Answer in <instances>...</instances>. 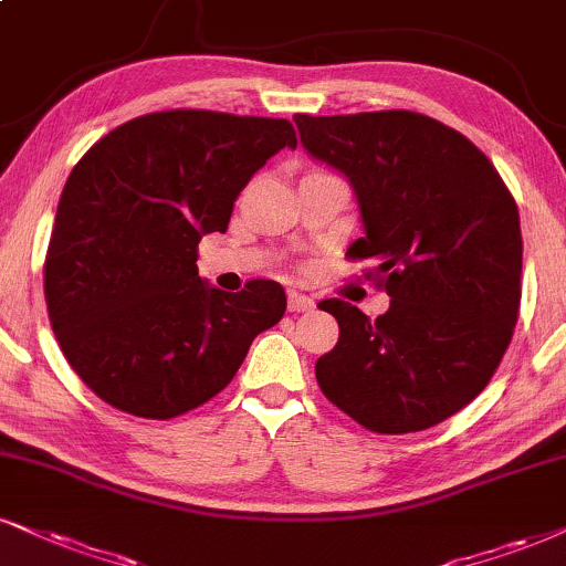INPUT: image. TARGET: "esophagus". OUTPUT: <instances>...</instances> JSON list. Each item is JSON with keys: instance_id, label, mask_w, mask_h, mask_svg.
<instances>
[{"instance_id": "34e87169", "label": "esophagus", "mask_w": 566, "mask_h": 566, "mask_svg": "<svg viewBox=\"0 0 566 566\" xmlns=\"http://www.w3.org/2000/svg\"><path fill=\"white\" fill-rule=\"evenodd\" d=\"M315 310V298L304 296V294H296V291H291L289 294V312H312Z\"/></svg>"}]
</instances>
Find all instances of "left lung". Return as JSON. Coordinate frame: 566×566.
Instances as JSON below:
<instances>
[{"mask_svg": "<svg viewBox=\"0 0 566 566\" xmlns=\"http://www.w3.org/2000/svg\"><path fill=\"white\" fill-rule=\"evenodd\" d=\"M304 151L352 186L361 239L390 306L369 319L327 298L340 336L317 359L323 394L375 432H417L457 415L504 357L522 296V233L512 193L470 138L390 109L294 115ZM369 272V275H373Z\"/></svg>", "mask_w": 566, "mask_h": 566, "instance_id": "obj_1", "label": "left lung"}]
</instances>
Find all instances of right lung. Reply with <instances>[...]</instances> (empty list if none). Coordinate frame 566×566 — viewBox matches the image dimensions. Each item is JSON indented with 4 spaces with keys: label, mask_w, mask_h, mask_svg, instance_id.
Segmentation results:
<instances>
[{
    "label": "right lung",
    "mask_w": 566,
    "mask_h": 566,
    "mask_svg": "<svg viewBox=\"0 0 566 566\" xmlns=\"http://www.w3.org/2000/svg\"><path fill=\"white\" fill-rule=\"evenodd\" d=\"M296 134L289 120L170 109L96 142L62 188L44 294L62 354L109 407L170 420L218 396L251 340L281 323L285 291L199 277L201 235Z\"/></svg>",
    "instance_id": "right-lung-1"
}]
</instances>
